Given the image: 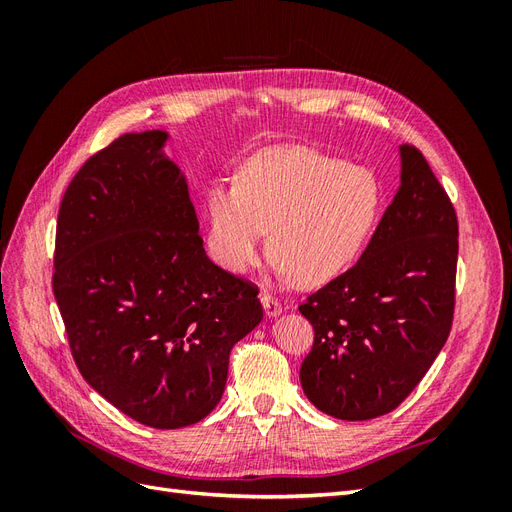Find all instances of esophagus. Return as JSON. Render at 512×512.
I'll return each mask as SVG.
<instances>
[{"label":"esophagus","instance_id":"obj_1","mask_svg":"<svg viewBox=\"0 0 512 512\" xmlns=\"http://www.w3.org/2000/svg\"><path fill=\"white\" fill-rule=\"evenodd\" d=\"M260 301H262V307H265V314H267L269 318H273V316H277V314H282V303L277 301L271 292H262V294H260Z\"/></svg>","mask_w":512,"mask_h":512}]
</instances>
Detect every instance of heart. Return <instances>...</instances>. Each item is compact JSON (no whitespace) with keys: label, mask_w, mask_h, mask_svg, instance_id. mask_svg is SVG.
Here are the masks:
<instances>
[{"label":"heart","mask_w":512,"mask_h":512,"mask_svg":"<svg viewBox=\"0 0 512 512\" xmlns=\"http://www.w3.org/2000/svg\"><path fill=\"white\" fill-rule=\"evenodd\" d=\"M378 211L374 170L305 145L260 149L239 164L235 181L213 179L203 194L207 250L220 267H256L269 230L275 269L301 284L346 271Z\"/></svg>","instance_id":"1"}]
</instances>
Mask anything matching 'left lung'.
<instances>
[{"instance_id":"left-lung-1","label":"left lung","mask_w":512,"mask_h":512,"mask_svg":"<svg viewBox=\"0 0 512 512\" xmlns=\"http://www.w3.org/2000/svg\"><path fill=\"white\" fill-rule=\"evenodd\" d=\"M399 153L401 185L363 256L299 305L314 327L303 393L342 421L395 410L453 324L457 213L423 153L414 145Z\"/></svg>"}]
</instances>
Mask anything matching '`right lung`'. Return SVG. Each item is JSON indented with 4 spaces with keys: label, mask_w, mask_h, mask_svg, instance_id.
Instances as JSON below:
<instances>
[{
    "label": "right lung",
    "mask_w": 512,
    "mask_h": 512,
    "mask_svg": "<svg viewBox=\"0 0 512 512\" xmlns=\"http://www.w3.org/2000/svg\"><path fill=\"white\" fill-rule=\"evenodd\" d=\"M168 134H123L61 198L53 292L83 378L134 421L194 425L218 406L258 286L213 265Z\"/></svg>",
    "instance_id": "add662e5"
}]
</instances>
